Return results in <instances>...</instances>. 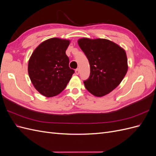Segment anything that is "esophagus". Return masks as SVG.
Instances as JSON below:
<instances>
[{
	"label": "esophagus",
	"mask_w": 156,
	"mask_h": 156,
	"mask_svg": "<svg viewBox=\"0 0 156 156\" xmlns=\"http://www.w3.org/2000/svg\"><path fill=\"white\" fill-rule=\"evenodd\" d=\"M79 69H75V73H76L77 75H79Z\"/></svg>",
	"instance_id": "1"
}]
</instances>
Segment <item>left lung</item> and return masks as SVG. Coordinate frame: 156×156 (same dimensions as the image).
Instances as JSON below:
<instances>
[{"label":"left lung","mask_w":156,"mask_h":156,"mask_svg":"<svg viewBox=\"0 0 156 156\" xmlns=\"http://www.w3.org/2000/svg\"><path fill=\"white\" fill-rule=\"evenodd\" d=\"M80 48L87 57L90 73L84 81L87 90L97 97L112 91L124 79L127 71L125 51L114 42L106 39L81 38Z\"/></svg>","instance_id":"obj_1"}]
</instances>
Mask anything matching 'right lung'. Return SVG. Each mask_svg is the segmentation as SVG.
Returning a JSON list of instances; mask_svg holds the SVG:
<instances>
[{"label": "right lung", "instance_id": "add662e5", "mask_svg": "<svg viewBox=\"0 0 156 156\" xmlns=\"http://www.w3.org/2000/svg\"><path fill=\"white\" fill-rule=\"evenodd\" d=\"M69 44V40L53 37L42 42L32 53L28 72L33 85L42 95H58L66 87L74 73L66 55Z\"/></svg>", "mask_w": 156, "mask_h": 156}]
</instances>
